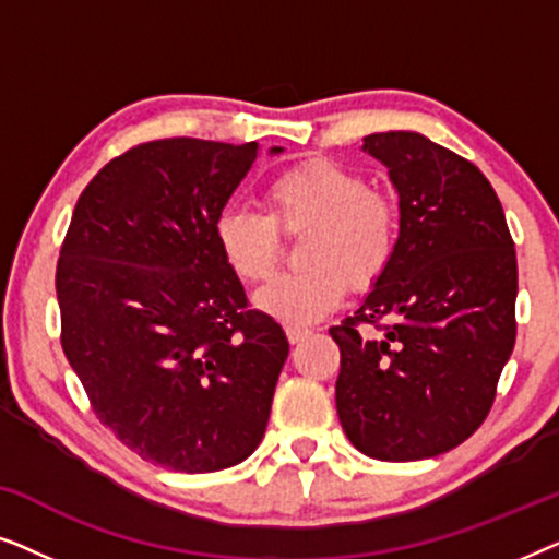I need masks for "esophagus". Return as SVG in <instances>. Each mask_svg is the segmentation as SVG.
<instances>
[{
    "instance_id": "obj_1",
    "label": "esophagus",
    "mask_w": 559,
    "mask_h": 559,
    "mask_svg": "<svg viewBox=\"0 0 559 559\" xmlns=\"http://www.w3.org/2000/svg\"><path fill=\"white\" fill-rule=\"evenodd\" d=\"M285 333H287V341L293 343V346H295V343L305 341V338H308V335H310L308 328H297V325H287Z\"/></svg>"
}]
</instances>
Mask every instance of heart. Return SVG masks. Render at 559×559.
<instances>
[{"label":"heart","mask_w":559,"mask_h":559,"mask_svg":"<svg viewBox=\"0 0 559 559\" xmlns=\"http://www.w3.org/2000/svg\"><path fill=\"white\" fill-rule=\"evenodd\" d=\"M262 205L264 213L228 205L213 231L226 264L247 285H262L277 272L282 236L302 234V270L282 274L257 295L259 308L282 323H316L341 302L346 285L369 289L392 264L396 205L350 167L325 157L289 165L266 180Z\"/></svg>","instance_id":"obj_1"}]
</instances>
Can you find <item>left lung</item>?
I'll list each match as a JSON object with an SVG mask.
<instances>
[{
	"mask_svg": "<svg viewBox=\"0 0 559 559\" xmlns=\"http://www.w3.org/2000/svg\"><path fill=\"white\" fill-rule=\"evenodd\" d=\"M364 150L400 193L392 264L341 348L335 407L348 440L389 463L448 453L484 425L516 341V251L486 175L415 132H379Z\"/></svg>",
	"mask_w": 559,
	"mask_h": 559,
	"instance_id": "1",
	"label": "left lung"
}]
</instances>
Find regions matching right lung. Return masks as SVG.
Returning a JSON list of instances; mask_svg holds the SVG:
<instances>
[{
    "instance_id": "obj_1",
    "label": "right lung",
    "mask_w": 559,
    "mask_h": 559,
    "mask_svg": "<svg viewBox=\"0 0 559 559\" xmlns=\"http://www.w3.org/2000/svg\"><path fill=\"white\" fill-rule=\"evenodd\" d=\"M254 159L257 142L134 144L83 188L60 247V346L91 409L178 473L254 453L289 354L213 231Z\"/></svg>"
}]
</instances>
